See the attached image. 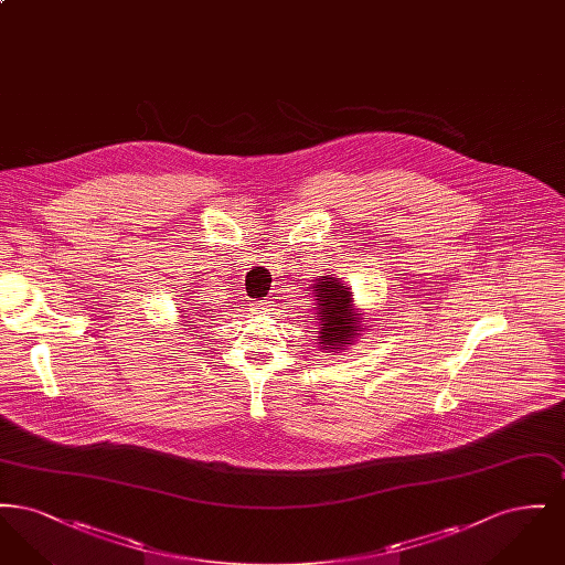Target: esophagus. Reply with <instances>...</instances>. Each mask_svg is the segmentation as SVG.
I'll list each match as a JSON object with an SVG mask.
<instances>
[{
	"instance_id": "34e87169",
	"label": "esophagus",
	"mask_w": 565,
	"mask_h": 565,
	"mask_svg": "<svg viewBox=\"0 0 565 565\" xmlns=\"http://www.w3.org/2000/svg\"><path fill=\"white\" fill-rule=\"evenodd\" d=\"M269 300H260V302L254 305V311H256V313H265V311H269Z\"/></svg>"
}]
</instances>
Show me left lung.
<instances>
[{
	"instance_id": "1",
	"label": "left lung",
	"mask_w": 565,
	"mask_h": 565,
	"mask_svg": "<svg viewBox=\"0 0 565 565\" xmlns=\"http://www.w3.org/2000/svg\"><path fill=\"white\" fill-rule=\"evenodd\" d=\"M318 320H320V348L339 353L351 345L358 334V320L351 302L350 288L332 277L320 279L316 286Z\"/></svg>"
}]
</instances>
